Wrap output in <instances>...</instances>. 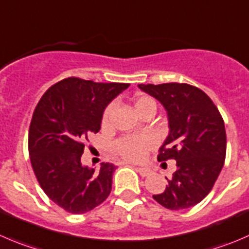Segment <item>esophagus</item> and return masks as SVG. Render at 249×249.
Returning a JSON list of instances; mask_svg holds the SVG:
<instances>
[{
	"label": "esophagus",
	"mask_w": 249,
	"mask_h": 249,
	"mask_svg": "<svg viewBox=\"0 0 249 249\" xmlns=\"http://www.w3.org/2000/svg\"><path fill=\"white\" fill-rule=\"evenodd\" d=\"M136 170L141 176H148L149 174H151V169L144 168V166H137Z\"/></svg>",
	"instance_id": "34e87169"
}]
</instances>
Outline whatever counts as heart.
I'll use <instances>...</instances> for the list:
<instances>
[{
	"label": "heart",
	"mask_w": 249,
	"mask_h": 249,
	"mask_svg": "<svg viewBox=\"0 0 249 249\" xmlns=\"http://www.w3.org/2000/svg\"><path fill=\"white\" fill-rule=\"evenodd\" d=\"M134 108L137 114L146 112V110L154 109L156 110L157 105L153 98L148 96H137L134 100ZM113 112V105L108 106L103 113L102 123L103 125H107L109 122V118ZM154 141L152 137L141 135V136H126L122 137L114 143V151L118 156L126 161H141L143 160L146 154L149 149L153 147Z\"/></svg>",
	"instance_id": "1"
}]
</instances>
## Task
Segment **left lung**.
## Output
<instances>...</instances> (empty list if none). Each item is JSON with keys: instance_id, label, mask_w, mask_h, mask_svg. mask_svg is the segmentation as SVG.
<instances>
[{"instance_id": "obj_1", "label": "left lung", "mask_w": 249, "mask_h": 249, "mask_svg": "<svg viewBox=\"0 0 249 249\" xmlns=\"http://www.w3.org/2000/svg\"><path fill=\"white\" fill-rule=\"evenodd\" d=\"M143 92L161 103L168 114L169 134L158 160L175 159L176 171L164 192L153 198L171 211L191 208L213 189L224 166L226 132L213 101L189 84H140Z\"/></svg>"}]
</instances>
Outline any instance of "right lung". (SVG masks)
Listing matches in <instances>:
<instances>
[{"mask_svg": "<svg viewBox=\"0 0 249 249\" xmlns=\"http://www.w3.org/2000/svg\"><path fill=\"white\" fill-rule=\"evenodd\" d=\"M129 84L68 78L51 86L38 101L29 129V154L36 178L48 198L64 211L84 214L106 201L117 166L83 165L91 134L101 129L106 107Z\"/></svg>", "mask_w": 249, "mask_h": 249, "instance_id": "obj_1", "label": "right lung"}]
</instances>
